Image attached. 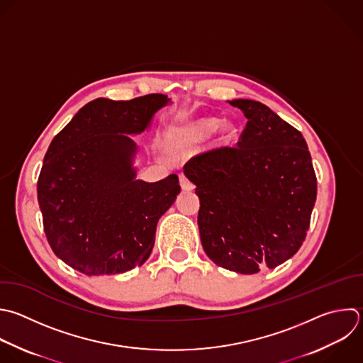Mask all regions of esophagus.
I'll use <instances>...</instances> for the list:
<instances>
[{
    "label": "esophagus",
    "instance_id": "obj_1",
    "mask_svg": "<svg viewBox=\"0 0 363 363\" xmlns=\"http://www.w3.org/2000/svg\"><path fill=\"white\" fill-rule=\"evenodd\" d=\"M180 186H182V189L184 190V191H191L193 189H194V186H193V183L186 177V176H180Z\"/></svg>",
    "mask_w": 363,
    "mask_h": 363
}]
</instances>
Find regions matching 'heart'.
<instances>
[{
	"instance_id": "obj_1",
	"label": "heart",
	"mask_w": 363,
	"mask_h": 363,
	"mask_svg": "<svg viewBox=\"0 0 363 363\" xmlns=\"http://www.w3.org/2000/svg\"><path fill=\"white\" fill-rule=\"evenodd\" d=\"M216 130L218 135V143L221 145L231 143L238 133V128L233 121L221 122L214 116H203L182 126L179 130V138L183 142H201L210 138Z\"/></svg>"
}]
</instances>
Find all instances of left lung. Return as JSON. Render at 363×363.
Segmentation results:
<instances>
[{"label": "left lung", "mask_w": 363, "mask_h": 363, "mask_svg": "<svg viewBox=\"0 0 363 363\" xmlns=\"http://www.w3.org/2000/svg\"><path fill=\"white\" fill-rule=\"evenodd\" d=\"M228 104L248 121L237 147L193 157L184 176L200 199L197 223L207 257L225 269L255 274L285 262L302 245L316 177L301 132L261 102Z\"/></svg>", "instance_id": "left-lung-1"}]
</instances>
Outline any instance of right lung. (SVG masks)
I'll use <instances>...</instances> for the list:
<instances>
[{
    "instance_id": "right-lung-1",
    "label": "right lung",
    "mask_w": 363,
    "mask_h": 363,
    "mask_svg": "<svg viewBox=\"0 0 363 363\" xmlns=\"http://www.w3.org/2000/svg\"><path fill=\"white\" fill-rule=\"evenodd\" d=\"M172 105L166 95L132 101L95 99L52 139L38 179L48 242L85 275H113L142 265L155 245L159 218L173 206L177 174L138 179L139 146L130 136L150 129Z\"/></svg>"
}]
</instances>
